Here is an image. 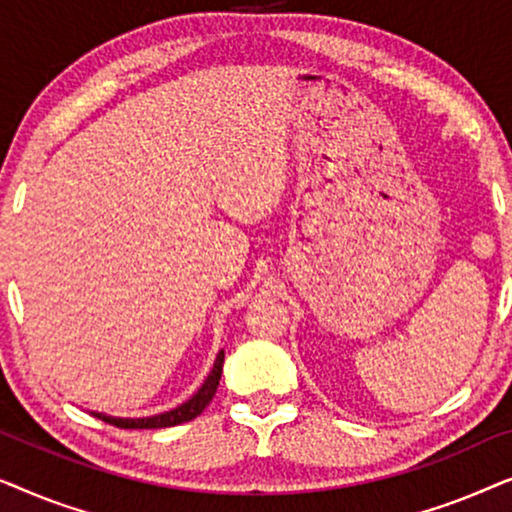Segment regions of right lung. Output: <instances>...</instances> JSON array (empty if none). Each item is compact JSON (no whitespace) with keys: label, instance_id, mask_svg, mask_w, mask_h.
I'll return each mask as SVG.
<instances>
[{"label":"right lung","instance_id":"obj_1","mask_svg":"<svg viewBox=\"0 0 512 512\" xmlns=\"http://www.w3.org/2000/svg\"><path fill=\"white\" fill-rule=\"evenodd\" d=\"M223 359H226V354L219 352V356H216V361H214L212 373L207 375L205 384H202V387L195 391V394L188 398L186 403L177 405V408L170 412H163V415H153V417H139V419L109 417V415H102V412H93V415L100 417L102 422L118 426V429H165V426H177V424L191 422L193 417H198L200 412L207 408L209 401H212V396L216 394V387H219V380H221Z\"/></svg>","mask_w":512,"mask_h":512}]
</instances>
